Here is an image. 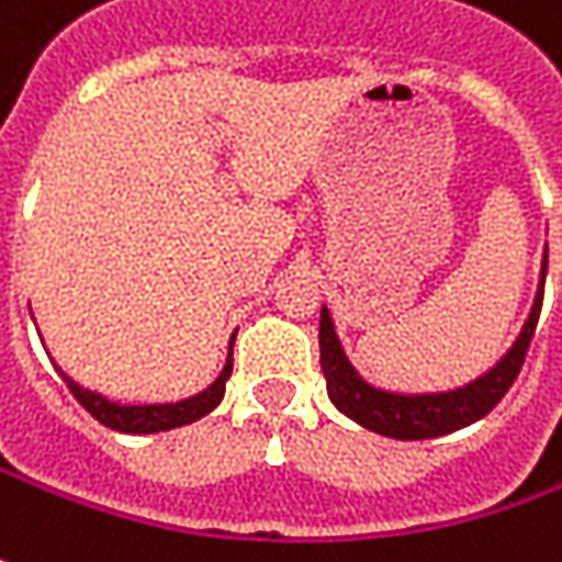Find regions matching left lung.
<instances>
[{
    "label": "left lung",
    "mask_w": 562,
    "mask_h": 562,
    "mask_svg": "<svg viewBox=\"0 0 562 562\" xmlns=\"http://www.w3.org/2000/svg\"><path fill=\"white\" fill-rule=\"evenodd\" d=\"M544 280H548V248L541 260V277L531 311L525 317L519 336L513 346L475 380L459 383L452 390H425V393H405V390H386L358 374L349 355L339 342V333L333 324L329 307H321V371L327 378V396L346 418L355 425L368 427L374 434L393 437V440H430L443 437L459 427L475 425L494 405L501 403L503 393L513 386V380L522 368L528 342L538 327L541 299H544Z\"/></svg>",
    "instance_id": "obj_1"
}]
</instances>
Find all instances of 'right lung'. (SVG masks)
<instances>
[{
    "label": "right lung",
    "instance_id": "1",
    "mask_svg": "<svg viewBox=\"0 0 562 562\" xmlns=\"http://www.w3.org/2000/svg\"><path fill=\"white\" fill-rule=\"evenodd\" d=\"M233 346L235 333L229 339V355H226V364L220 371V378L210 383L207 390L179 400V403H144V405H128V403H112L103 393L97 390H87L78 380H71L61 368H56L61 380L68 383V390L75 393V400L85 405L87 412L100 422V425L112 427L119 434H159V430H172V427L191 425L198 418L210 415L216 405L223 403V393H226V380L233 378Z\"/></svg>",
    "mask_w": 562,
    "mask_h": 562
}]
</instances>
